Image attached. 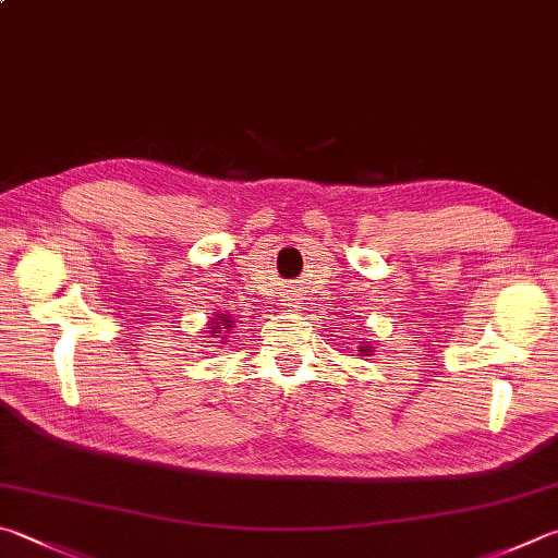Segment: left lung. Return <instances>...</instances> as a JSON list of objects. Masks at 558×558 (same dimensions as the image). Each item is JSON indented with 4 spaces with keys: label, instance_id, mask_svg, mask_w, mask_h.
Wrapping results in <instances>:
<instances>
[{
    "label": "left lung",
    "instance_id": "left-lung-1",
    "mask_svg": "<svg viewBox=\"0 0 558 558\" xmlns=\"http://www.w3.org/2000/svg\"><path fill=\"white\" fill-rule=\"evenodd\" d=\"M368 351H373V347H368V343H363V347H361V356H368Z\"/></svg>",
    "mask_w": 558,
    "mask_h": 558
}]
</instances>
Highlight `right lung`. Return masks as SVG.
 <instances>
[{
  "label": "right lung",
  "instance_id": "obj_1",
  "mask_svg": "<svg viewBox=\"0 0 558 558\" xmlns=\"http://www.w3.org/2000/svg\"><path fill=\"white\" fill-rule=\"evenodd\" d=\"M211 337H219L221 329H231V317L229 314H215V322L209 324Z\"/></svg>",
  "mask_w": 558,
  "mask_h": 558
}]
</instances>
